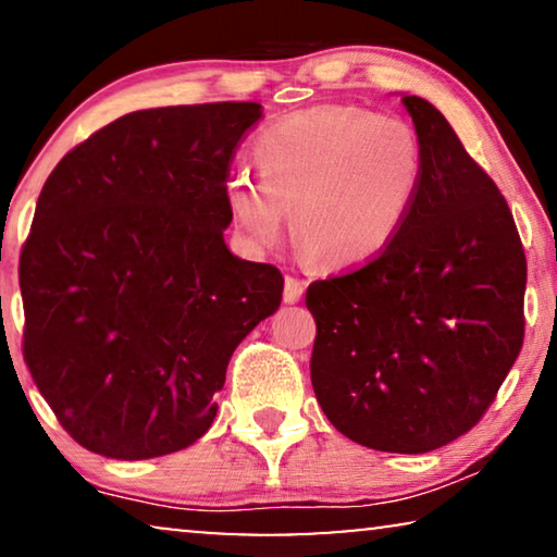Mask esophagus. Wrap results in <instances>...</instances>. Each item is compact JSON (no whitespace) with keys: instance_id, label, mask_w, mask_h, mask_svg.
Here are the masks:
<instances>
[{"instance_id":"1","label":"esophagus","mask_w":557,"mask_h":557,"mask_svg":"<svg viewBox=\"0 0 557 557\" xmlns=\"http://www.w3.org/2000/svg\"><path fill=\"white\" fill-rule=\"evenodd\" d=\"M305 293V282L297 277H285V302H297Z\"/></svg>"}]
</instances>
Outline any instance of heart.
I'll return each instance as SVG.
<instances>
[{
    "mask_svg": "<svg viewBox=\"0 0 557 557\" xmlns=\"http://www.w3.org/2000/svg\"><path fill=\"white\" fill-rule=\"evenodd\" d=\"M260 176L224 184L232 222L257 252L293 232L312 262L350 268L386 249L424 182V146L411 123L363 106L323 103L270 125L255 140Z\"/></svg>",
    "mask_w": 557,
    "mask_h": 557,
    "instance_id": "heart-1",
    "label": "heart"
}]
</instances>
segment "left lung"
I'll return each instance as SVG.
<instances>
[{
    "label": "left lung",
    "instance_id": "left-lung-1",
    "mask_svg": "<svg viewBox=\"0 0 557 557\" xmlns=\"http://www.w3.org/2000/svg\"><path fill=\"white\" fill-rule=\"evenodd\" d=\"M424 182L394 242L315 280L310 379L320 409L368 449L424 454L467 434L524 338L528 260L512 211L449 121L404 96Z\"/></svg>",
    "mask_w": 557,
    "mask_h": 557
}]
</instances>
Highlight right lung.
Masks as SVG:
<instances>
[{"instance_id": "obj_1", "label": "right lung", "mask_w": 557, "mask_h": 557, "mask_svg": "<svg viewBox=\"0 0 557 557\" xmlns=\"http://www.w3.org/2000/svg\"><path fill=\"white\" fill-rule=\"evenodd\" d=\"M260 103L121 115L52 169L20 255L22 356L88 451L151 459L207 434L234 348L282 300L224 245V184Z\"/></svg>"}]
</instances>
